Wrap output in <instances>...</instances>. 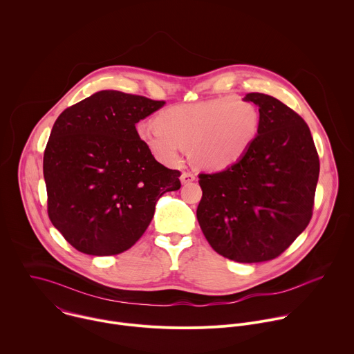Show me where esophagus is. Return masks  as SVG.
Segmentation results:
<instances>
[{"label": "esophagus", "mask_w": 354, "mask_h": 354, "mask_svg": "<svg viewBox=\"0 0 354 354\" xmlns=\"http://www.w3.org/2000/svg\"><path fill=\"white\" fill-rule=\"evenodd\" d=\"M193 180H196V176H194L193 174H190V172H183V174L180 175V182H182L183 185L190 183V182H193Z\"/></svg>", "instance_id": "1"}]
</instances>
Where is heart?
Returning <instances> with one entry per match:
<instances>
[{
	"mask_svg": "<svg viewBox=\"0 0 354 354\" xmlns=\"http://www.w3.org/2000/svg\"><path fill=\"white\" fill-rule=\"evenodd\" d=\"M260 113L250 101L221 97L162 109L156 122H139L136 136L164 165H176L185 149L197 165L223 169L238 162L252 147Z\"/></svg>",
	"mask_w": 354,
	"mask_h": 354,
	"instance_id": "heart-1",
	"label": "heart"
}]
</instances>
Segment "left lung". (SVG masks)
<instances>
[{
	"label": "left lung",
	"mask_w": 354,
	"mask_h": 354,
	"mask_svg": "<svg viewBox=\"0 0 354 354\" xmlns=\"http://www.w3.org/2000/svg\"><path fill=\"white\" fill-rule=\"evenodd\" d=\"M245 100L259 105L257 138L238 162L198 175L197 221L218 254L263 263L282 254L307 227L319 160L299 113L263 93H249Z\"/></svg>",
	"instance_id": "left-lung-1"
}]
</instances>
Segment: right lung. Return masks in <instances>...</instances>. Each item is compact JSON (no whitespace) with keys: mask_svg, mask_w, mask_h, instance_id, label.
Instances as JSON below:
<instances>
[{"mask_svg":"<svg viewBox=\"0 0 354 354\" xmlns=\"http://www.w3.org/2000/svg\"><path fill=\"white\" fill-rule=\"evenodd\" d=\"M165 101L102 90L66 108L43 160L48 216L76 250L115 256L150 225L158 198L180 189V172L160 164L136 124Z\"/></svg>","mask_w":354,"mask_h":354,"instance_id":"add662e5","label":"right lung"}]
</instances>
